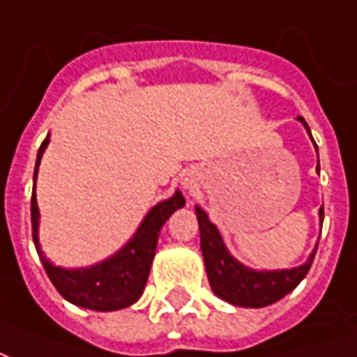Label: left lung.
Listing matches in <instances>:
<instances>
[{"label": "left lung", "mask_w": 357, "mask_h": 357, "mask_svg": "<svg viewBox=\"0 0 357 357\" xmlns=\"http://www.w3.org/2000/svg\"><path fill=\"white\" fill-rule=\"evenodd\" d=\"M298 120L304 122V118H298ZM304 126L310 132L306 122ZM317 170H319V162H317ZM195 210H197V220H199V229H201V250L210 287L220 298H224L229 304L243 307L269 306L283 298L284 294L294 291L312 268L317 248L307 258V262L298 268L283 269V271H255V269L245 268L227 252L216 225L210 222L206 212H202L199 206ZM319 216L323 220V208L319 210Z\"/></svg>", "instance_id": "8db88e82"}]
</instances>
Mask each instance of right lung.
<instances>
[{"instance_id":"right-lung-1","label":"right lung","mask_w":357,"mask_h":357,"mask_svg":"<svg viewBox=\"0 0 357 357\" xmlns=\"http://www.w3.org/2000/svg\"><path fill=\"white\" fill-rule=\"evenodd\" d=\"M47 143H50V137L43 139L38 156H36L34 185L38 166H40ZM183 204H185V199L178 191L172 199L156 204L155 208L149 212L137 233L133 235V239L112 258L88 269H63L53 266L43 256L42 248L38 245L40 210H38V202H36V191H32L30 216H32V237H34L36 250L40 255V260H42L51 283L55 284L61 296H65L68 302H73L76 306L89 307L95 312L122 310L126 306H132L141 296L149 279L151 264L155 258L158 233L162 229L164 222L172 216V212L181 208Z\"/></svg>"}]
</instances>
